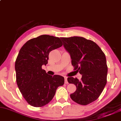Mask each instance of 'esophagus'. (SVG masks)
I'll return each mask as SVG.
<instances>
[{
    "instance_id": "esophagus-1",
    "label": "esophagus",
    "mask_w": 121,
    "mask_h": 121,
    "mask_svg": "<svg viewBox=\"0 0 121 121\" xmlns=\"http://www.w3.org/2000/svg\"><path fill=\"white\" fill-rule=\"evenodd\" d=\"M64 79H65V84H68V80H67V77H64Z\"/></svg>"
}]
</instances>
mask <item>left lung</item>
Listing matches in <instances>:
<instances>
[{"label":"left lung","instance_id":"1","mask_svg":"<svg viewBox=\"0 0 121 121\" xmlns=\"http://www.w3.org/2000/svg\"><path fill=\"white\" fill-rule=\"evenodd\" d=\"M61 39L70 55L74 70L82 75L81 81L68 78V82L74 84L77 88L70 97L75 103L86 105L97 99L107 84L105 55L96 43L83 37Z\"/></svg>","mask_w":121,"mask_h":121}]
</instances>
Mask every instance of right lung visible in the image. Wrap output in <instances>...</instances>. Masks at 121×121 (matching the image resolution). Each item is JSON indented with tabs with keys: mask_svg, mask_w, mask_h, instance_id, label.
I'll return each mask as SVG.
<instances>
[{
	"mask_svg": "<svg viewBox=\"0 0 121 121\" xmlns=\"http://www.w3.org/2000/svg\"><path fill=\"white\" fill-rule=\"evenodd\" d=\"M62 46L59 38L42 35L30 39L20 49L15 62L16 82L30 105H46L54 97L58 87L64 84L63 77L48 75L42 68L48 64L49 52Z\"/></svg>",
	"mask_w": 121,
	"mask_h": 121,
	"instance_id": "add662e5",
	"label": "right lung"
}]
</instances>
